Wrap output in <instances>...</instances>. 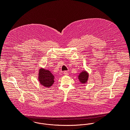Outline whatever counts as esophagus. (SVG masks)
<instances>
[{"instance_id": "obj_1", "label": "esophagus", "mask_w": 130, "mask_h": 130, "mask_svg": "<svg viewBox=\"0 0 130 130\" xmlns=\"http://www.w3.org/2000/svg\"><path fill=\"white\" fill-rule=\"evenodd\" d=\"M64 75H68V72H67L66 71H64Z\"/></svg>"}]
</instances>
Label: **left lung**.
Returning a JSON list of instances; mask_svg holds the SVG:
<instances>
[{"label": "left lung", "instance_id": "8db88e82", "mask_svg": "<svg viewBox=\"0 0 130 130\" xmlns=\"http://www.w3.org/2000/svg\"><path fill=\"white\" fill-rule=\"evenodd\" d=\"M88 77H89V74L86 71L82 72L78 76L79 80L82 84L86 83L88 79Z\"/></svg>", "mask_w": 130, "mask_h": 130}]
</instances>
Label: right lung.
<instances>
[{
    "label": "right lung",
    "instance_id": "1",
    "mask_svg": "<svg viewBox=\"0 0 130 130\" xmlns=\"http://www.w3.org/2000/svg\"><path fill=\"white\" fill-rule=\"evenodd\" d=\"M38 79L41 85L48 88L54 83V76L49 70L40 69L39 71Z\"/></svg>",
    "mask_w": 130,
    "mask_h": 130
}]
</instances>
